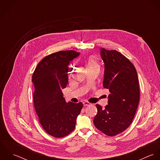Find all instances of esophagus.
Wrapping results in <instances>:
<instances>
[{
	"label": "esophagus",
	"mask_w": 160,
	"mask_h": 160,
	"mask_svg": "<svg viewBox=\"0 0 160 160\" xmlns=\"http://www.w3.org/2000/svg\"><path fill=\"white\" fill-rule=\"evenodd\" d=\"M83 105H84V106H89L91 105V103L88 101H85L83 102Z\"/></svg>",
	"instance_id": "obj_1"
}]
</instances>
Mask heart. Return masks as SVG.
<instances>
[{"instance_id":"1","label":"heart","mask_w":160,"mask_h":160,"mask_svg":"<svg viewBox=\"0 0 160 160\" xmlns=\"http://www.w3.org/2000/svg\"><path fill=\"white\" fill-rule=\"evenodd\" d=\"M86 67L88 71L89 70H97L100 71V64L98 62V60L93 57H90L86 60ZM74 69V65L72 64L69 67V73H71Z\"/></svg>"}]
</instances>
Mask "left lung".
Segmentation results:
<instances>
[{
	"label": "left lung",
	"instance_id": "8db88e82",
	"mask_svg": "<svg viewBox=\"0 0 160 160\" xmlns=\"http://www.w3.org/2000/svg\"><path fill=\"white\" fill-rule=\"evenodd\" d=\"M100 55L105 63L103 86L110 94L104 108L96 105L93 124L105 135L114 136L132 122L140 99L138 79L134 65L119 52L103 48Z\"/></svg>",
	"mask_w": 160,
	"mask_h": 160
}]
</instances>
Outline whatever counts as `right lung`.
I'll use <instances>...</instances> for the list:
<instances>
[{
    "mask_svg": "<svg viewBox=\"0 0 160 160\" xmlns=\"http://www.w3.org/2000/svg\"><path fill=\"white\" fill-rule=\"evenodd\" d=\"M79 55L74 50L50 54L38 63L32 74L35 110L43 129L53 137H65L73 131L83 107L82 102L67 103L62 91L68 82L69 62Z\"/></svg>",
    "mask_w": 160,
    "mask_h": 160,
    "instance_id": "1",
    "label": "right lung"
}]
</instances>
